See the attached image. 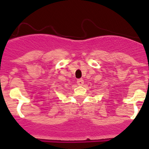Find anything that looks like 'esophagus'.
I'll return each instance as SVG.
<instances>
[{
    "instance_id": "obj_1",
    "label": "esophagus",
    "mask_w": 149,
    "mask_h": 149,
    "mask_svg": "<svg viewBox=\"0 0 149 149\" xmlns=\"http://www.w3.org/2000/svg\"><path fill=\"white\" fill-rule=\"evenodd\" d=\"M77 83L78 85H82L84 84V80L82 79H79L77 80Z\"/></svg>"
}]
</instances>
